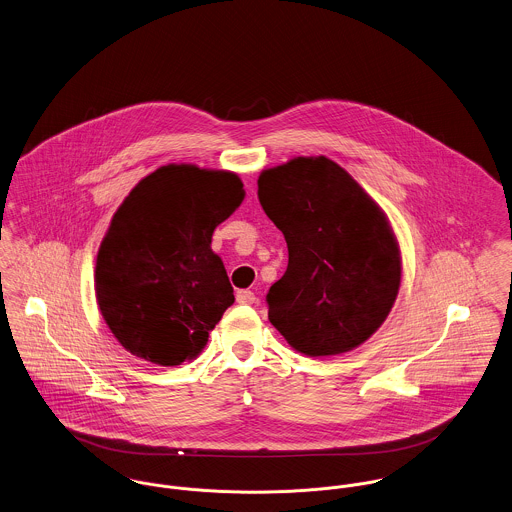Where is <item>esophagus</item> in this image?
Listing matches in <instances>:
<instances>
[{"instance_id":"34e87169","label":"esophagus","mask_w":512,"mask_h":512,"mask_svg":"<svg viewBox=\"0 0 512 512\" xmlns=\"http://www.w3.org/2000/svg\"><path fill=\"white\" fill-rule=\"evenodd\" d=\"M236 298L237 304H243V306H251L257 300L251 290H237Z\"/></svg>"}]
</instances>
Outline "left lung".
<instances>
[{"instance_id": "8db88e82", "label": "left lung", "mask_w": 512, "mask_h": 512, "mask_svg": "<svg viewBox=\"0 0 512 512\" xmlns=\"http://www.w3.org/2000/svg\"><path fill=\"white\" fill-rule=\"evenodd\" d=\"M259 202L288 245L269 321L308 356L349 353L390 314L401 255L382 208L335 161L294 158L259 175Z\"/></svg>"}]
</instances>
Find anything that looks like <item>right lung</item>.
<instances>
[{
  "instance_id": "obj_1",
  "label": "right lung",
  "mask_w": 512,
  "mask_h": 512,
  "mask_svg": "<svg viewBox=\"0 0 512 512\" xmlns=\"http://www.w3.org/2000/svg\"><path fill=\"white\" fill-rule=\"evenodd\" d=\"M245 197L236 173L163 165L120 204L97 265V304L118 343L159 366L193 360L234 304L212 234Z\"/></svg>"
}]
</instances>
